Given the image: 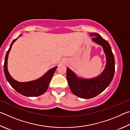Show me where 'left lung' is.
Here are the masks:
<instances>
[{"label": "left lung", "instance_id": "1", "mask_svg": "<svg viewBox=\"0 0 130 130\" xmlns=\"http://www.w3.org/2000/svg\"><path fill=\"white\" fill-rule=\"evenodd\" d=\"M90 36L93 37L92 41L103 47L106 56V64L100 75L91 78L79 77L70 70L67 69V78L70 91L78 98L91 99L102 93L109 86L115 73V58L111 46L96 32H91Z\"/></svg>", "mask_w": 130, "mask_h": 130}]
</instances>
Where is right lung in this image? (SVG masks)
<instances>
[{"instance_id": "add662e5", "label": "right lung", "mask_w": 130, "mask_h": 130, "mask_svg": "<svg viewBox=\"0 0 130 130\" xmlns=\"http://www.w3.org/2000/svg\"><path fill=\"white\" fill-rule=\"evenodd\" d=\"M21 36L22 35H20L17 39H14L12 42L9 49L7 52L4 63V74H5L6 78L11 86L18 93L27 97H36L40 96L47 91L50 81H51V79L53 76L54 72L56 71L57 67L50 69L41 77L37 79L36 80L27 81V82H19V81L14 80L11 76L8 71L7 60L8 54H9L13 43Z\"/></svg>"}]
</instances>
